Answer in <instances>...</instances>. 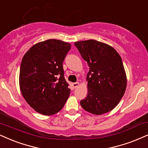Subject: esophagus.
Here are the masks:
<instances>
[{
    "instance_id": "1",
    "label": "esophagus",
    "mask_w": 148,
    "mask_h": 148,
    "mask_svg": "<svg viewBox=\"0 0 148 148\" xmlns=\"http://www.w3.org/2000/svg\"><path fill=\"white\" fill-rule=\"evenodd\" d=\"M79 82H75V83H73V84H72L73 87L74 88H77V87L79 86Z\"/></svg>"
}]
</instances>
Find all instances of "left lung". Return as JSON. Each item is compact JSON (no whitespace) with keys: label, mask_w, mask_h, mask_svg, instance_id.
Here are the masks:
<instances>
[{"label":"left lung","mask_w":148,"mask_h":148,"mask_svg":"<svg viewBox=\"0 0 148 148\" xmlns=\"http://www.w3.org/2000/svg\"><path fill=\"white\" fill-rule=\"evenodd\" d=\"M74 45L90 69L86 76L88 94L80 101L81 106L95 115L110 112L117 106L127 86L121 56L112 47L95 40Z\"/></svg>","instance_id":"1"}]
</instances>
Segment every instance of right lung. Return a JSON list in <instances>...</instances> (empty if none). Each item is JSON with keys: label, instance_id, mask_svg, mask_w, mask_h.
<instances>
[{"label": "right lung", "instance_id": "add662e5", "mask_svg": "<svg viewBox=\"0 0 148 148\" xmlns=\"http://www.w3.org/2000/svg\"><path fill=\"white\" fill-rule=\"evenodd\" d=\"M71 47L68 42L49 39L32 46L22 60L21 93L27 103L43 115L61 110L70 95L62 64Z\"/></svg>", "mask_w": 148, "mask_h": 148}]
</instances>
